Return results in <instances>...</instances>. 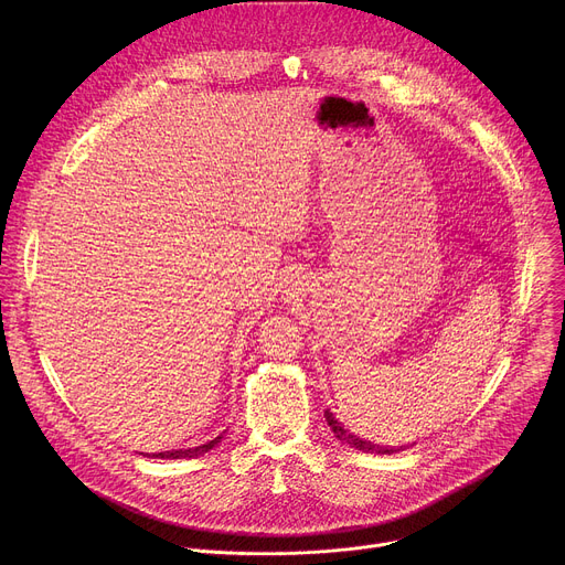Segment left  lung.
<instances>
[{
	"mask_svg": "<svg viewBox=\"0 0 565 565\" xmlns=\"http://www.w3.org/2000/svg\"><path fill=\"white\" fill-rule=\"evenodd\" d=\"M324 416H327V423H329V427L333 429L335 438H338V440H342V443H347V445H351V447H355V449H360V451H366V454H393V451H399V449H407V447L393 449V447H380V445H373V443H369V440H362V438H358V436L349 434V431L342 427V423H338V420H335V416H333L331 412H327Z\"/></svg>",
	"mask_w": 565,
	"mask_h": 565,
	"instance_id": "left-lung-1",
	"label": "left lung"
}]
</instances>
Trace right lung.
<instances>
[{"label":"right lung","instance_id":"obj_1","mask_svg":"<svg viewBox=\"0 0 565 565\" xmlns=\"http://www.w3.org/2000/svg\"><path fill=\"white\" fill-rule=\"evenodd\" d=\"M221 443V436H216L214 440H210V443H205V445H201V447H194V449H174V451H160V454H153V458H170V460H174V458H194V456H201V454H205V451H210L214 445H218Z\"/></svg>","mask_w":565,"mask_h":565}]
</instances>
